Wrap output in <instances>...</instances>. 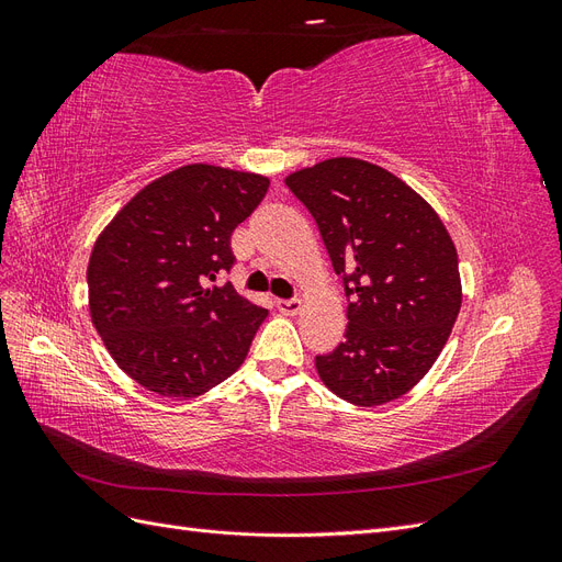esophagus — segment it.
Masks as SVG:
<instances>
[{
	"instance_id": "esophagus-1",
	"label": "esophagus",
	"mask_w": 562,
	"mask_h": 562,
	"mask_svg": "<svg viewBox=\"0 0 562 562\" xmlns=\"http://www.w3.org/2000/svg\"><path fill=\"white\" fill-rule=\"evenodd\" d=\"M277 310L285 316H295L302 310V302L300 300H277Z\"/></svg>"
}]
</instances>
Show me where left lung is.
<instances>
[{
    "mask_svg": "<svg viewBox=\"0 0 562 562\" xmlns=\"http://www.w3.org/2000/svg\"><path fill=\"white\" fill-rule=\"evenodd\" d=\"M342 277L347 333L316 370L333 394L382 405L427 375L462 307L457 250L436 211L384 168L328 159L285 178Z\"/></svg>",
    "mask_w": 562,
    "mask_h": 562,
    "instance_id": "8db88e82",
    "label": "left lung"
}]
</instances>
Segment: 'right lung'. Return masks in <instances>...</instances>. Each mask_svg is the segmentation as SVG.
I'll use <instances>...</instances> for the list:
<instances>
[{
	"instance_id": "1",
	"label": "right lung",
	"mask_w": 562,
	"mask_h": 562,
	"mask_svg": "<svg viewBox=\"0 0 562 562\" xmlns=\"http://www.w3.org/2000/svg\"><path fill=\"white\" fill-rule=\"evenodd\" d=\"M269 180L192 164L149 182L98 236L89 307L116 366L147 391L194 398L239 368L267 310L232 283V232Z\"/></svg>"
}]
</instances>
